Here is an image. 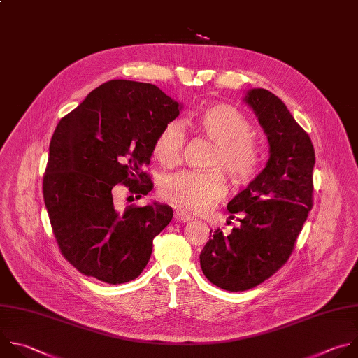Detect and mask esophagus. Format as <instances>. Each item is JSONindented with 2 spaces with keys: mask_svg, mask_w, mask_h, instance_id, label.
Masks as SVG:
<instances>
[{
  "mask_svg": "<svg viewBox=\"0 0 358 358\" xmlns=\"http://www.w3.org/2000/svg\"><path fill=\"white\" fill-rule=\"evenodd\" d=\"M175 220L186 223V222L192 220V216H190V214H187L186 211H183V210H176L175 211Z\"/></svg>",
  "mask_w": 358,
  "mask_h": 358,
  "instance_id": "obj_1",
  "label": "esophagus"
}]
</instances>
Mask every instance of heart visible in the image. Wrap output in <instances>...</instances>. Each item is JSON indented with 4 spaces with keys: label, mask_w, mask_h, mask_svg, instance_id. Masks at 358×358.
Wrapping results in <instances>:
<instances>
[{
    "label": "heart",
    "mask_w": 358,
    "mask_h": 358,
    "mask_svg": "<svg viewBox=\"0 0 358 358\" xmlns=\"http://www.w3.org/2000/svg\"><path fill=\"white\" fill-rule=\"evenodd\" d=\"M197 129L216 142L208 161L210 168H222L237 183L248 182L257 172L259 151L251 138L252 127L236 107L224 103L203 108L196 118ZM185 129L178 121L168 122L154 142V155L164 166L180 162L185 147ZM227 194L224 176L219 171L182 172L165 178L161 196L168 203L192 213L210 211Z\"/></svg>",
    "instance_id": "1"
}]
</instances>
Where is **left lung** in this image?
Here are the masks:
<instances>
[{"instance_id":"1","label":"left lung","mask_w":358,"mask_h":358,"mask_svg":"<svg viewBox=\"0 0 358 358\" xmlns=\"http://www.w3.org/2000/svg\"><path fill=\"white\" fill-rule=\"evenodd\" d=\"M268 144L265 168L227 204L240 226L229 236L210 231L200 252L204 276L216 287L240 292L272 276L288 261L312 208L315 150L305 129L280 99L265 89L244 97Z\"/></svg>"}]
</instances>
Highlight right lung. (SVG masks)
<instances>
[{
	"mask_svg": "<svg viewBox=\"0 0 358 358\" xmlns=\"http://www.w3.org/2000/svg\"><path fill=\"white\" fill-rule=\"evenodd\" d=\"M180 110L154 85L110 80L59 121L43 199L60 252L83 275L117 285L147 266L173 210L158 201L120 208L114 187L122 183L138 197L152 190L144 168L157 135Z\"/></svg>",
	"mask_w": 358,
	"mask_h": 358,
	"instance_id": "add662e5",
	"label": "right lung"
}]
</instances>
